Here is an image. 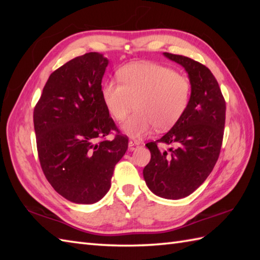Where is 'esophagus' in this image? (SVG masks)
<instances>
[{
    "mask_svg": "<svg viewBox=\"0 0 260 260\" xmlns=\"http://www.w3.org/2000/svg\"><path fill=\"white\" fill-rule=\"evenodd\" d=\"M140 145V143L137 141H129L128 142V150L129 151H134L135 148Z\"/></svg>",
    "mask_w": 260,
    "mask_h": 260,
    "instance_id": "esophagus-1",
    "label": "esophagus"
}]
</instances>
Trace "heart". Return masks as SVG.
I'll return each mask as SVG.
<instances>
[{
    "instance_id": "obj_1",
    "label": "heart",
    "mask_w": 260,
    "mask_h": 260,
    "mask_svg": "<svg viewBox=\"0 0 260 260\" xmlns=\"http://www.w3.org/2000/svg\"><path fill=\"white\" fill-rule=\"evenodd\" d=\"M119 80L105 82L102 99L117 121L125 120L135 106L137 112L123 125V131L132 137L144 136L154 126L158 132L170 129L189 104V79L165 66L132 63L120 69Z\"/></svg>"
}]
</instances>
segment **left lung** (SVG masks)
Returning <instances> with one entry per match:
<instances>
[{"label":"left lung","instance_id":"1","mask_svg":"<svg viewBox=\"0 0 260 260\" xmlns=\"http://www.w3.org/2000/svg\"><path fill=\"white\" fill-rule=\"evenodd\" d=\"M189 76L191 96L181 118L167 134L147 143L151 161L143 175L154 194L170 200L190 196L211 173L221 150L225 102L217 79L206 66L184 56L163 53ZM172 145L162 151L157 143Z\"/></svg>","mask_w":260,"mask_h":260}]
</instances>
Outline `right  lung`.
<instances>
[{"label": "right lung", "mask_w": 260, "mask_h": 260, "mask_svg": "<svg viewBox=\"0 0 260 260\" xmlns=\"http://www.w3.org/2000/svg\"><path fill=\"white\" fill-rule=\"evenodd\" d=\"M107 66L108 59L98 52L70 60L49 77L33 112L43 173L74 203L92 204L104 198L115 165L128 147L120 134L103 140L118 132L102 99Z\"/></svg>", "instance_id": "1"}]
</instances>
